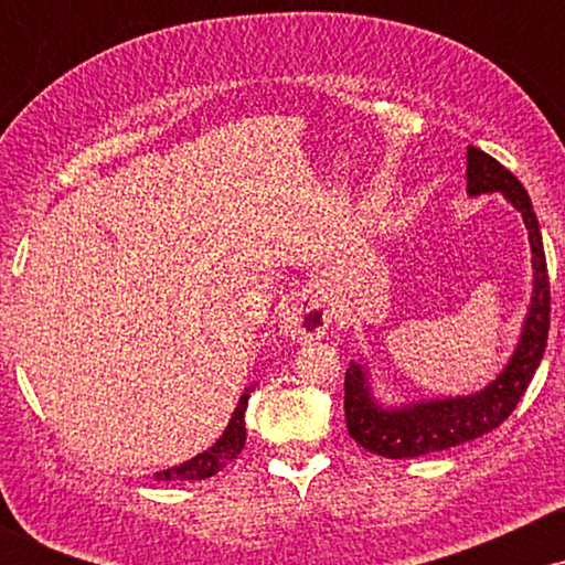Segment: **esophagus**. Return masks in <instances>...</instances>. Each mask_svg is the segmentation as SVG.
<instances>
[{"mask_svg":"<svg viewBox=\"0 0 565 565\" xmlns=\"http://www.w3.org/2000/svg\"><path fill=\"white\" fill-rule=\"evenodd\" d=\"M329 329V316L308 297H297V300H289L281 310V332L291 337L297 342L319 340V337L327 334Z\"/></svg>","mask_w":565,"mask_h":565,"instance_id":"obj_1","label":"esophagus"}]
</instances>
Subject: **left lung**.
Masks as SVG:
<instances>
[{
    "label": "left lung",
    "instance_id": "left-lung-1",
    "mask_svg": "<svg viewBox=\"0 0 565 565\" xmlns=\"http://www.w3.org/2000/svg\"><path fill=\"white\" fill-rule=\"evenodd\" d=\"M497 191L521 212L529 228L534 291H531L521 340L512 350L508 366L483 391L391 408L374 398L366 364L353 361L345 372V423L350 438L364 446L366 451L387 459H412L468 444V440L481 438L502 425L518 406L521 395L526 393L544 348H547L550 332V281L540 223H536L534 206H531L521 180L504 170L489 153H483L481 148L468 146V193L481 196V193Z\"/></svg>",
    "mask_w": 565,
    "mask_h": 565
}]
</instances>
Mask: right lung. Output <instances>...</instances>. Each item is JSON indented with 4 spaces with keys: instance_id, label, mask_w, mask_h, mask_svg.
Masks as SVG:
<instances>
[{
    "instance_id": "1",
    "label": "right lung",
    "mask_w": 565,
    "mask_h": 565,
    "mask_svg": "<svg viewBox=\"0 0 565 565\" xmlns=\"http://www.w3.org/2000/svg\"><path fill=\"white\" fill-rule=\"evenodd\" d=\"M246 401H249V387H246L242 398H238L236 412H233L231 423L225 427L223 436H220L210 449L196 454V457L188 459L183 465H178V468L157 472V481H204V478H212L215 472L228 468L233 459L242 454L246 444V425H244Z\"/></svg>"
}]
</instances>
